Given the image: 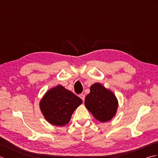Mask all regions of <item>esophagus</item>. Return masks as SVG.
Instances as JSON below:
<instances>
[{
  "instance_id": "34e87169",
  "label": "esophagus",
  "mask_w": 158,
  "mask_h": 158,
  "mask_svg": "<svg viewBox=\"0 0 158 158\" xmlns=\"http://www.w3.org/2000/svg\"><path fill=\"white\" fill-rule=\"evenodd\" d=\"M79 97L81 98L83 101L85 100V95L83 94H79Z\"/></svg>"
}]
</instances>
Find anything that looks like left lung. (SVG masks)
I'll return each mask as SVG.
<instances>
[{
    "label": "left lung",
    "mask_w": 158,
    "mask_h": 158,
    "mask_svg": "<svg viewBox=\"0 0 158 158\" xmlns=\"http://www.w3.org/2000/svg\"><path fill=\"white\" fill-rule=\"evenodd\" d=\"M85 105L97 120L106 122L115 116L118 102L112 92L96 83L90 87V92L85 99Z\"/></svg>",
    "instance_id": "left-lung-1"
}]
</instances>
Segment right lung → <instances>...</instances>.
I'll list each match as a JSON object with an SVG mask.
<instances>
[{"label": "right lung", "mask_w": 158, "mask_h": 158, "mask_svg": "<svg viewBox=\"0 0 158 158\" xmlns=\"http://www.w3.org/2000/svg\"><path fill=\"white\" fill-rule=\"evenodd\" d=\"M81 103L79 97L58 85L45 94L40 102V108L50 123L63 126L69 123L74 110Z\"/></svg>", "instance_id": "right-lung-1"}]
</instances>
